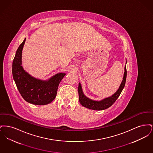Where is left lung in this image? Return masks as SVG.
I'll return each instance as SVG.
<instances>
[{
	"label": "left lung",
	"instance_id": "1",
	"mask_svg": "<svg viewBox=\"0 0 153 153\" xmlns=\"http://www.w3.org/2000/svg\"><path fill=\"white\" fill-rule=\"evenodd\" d=\"M126 77H127V70H126V66H125L123 81L119 89H117V91L111 97L105 98L100 102L94 101L87 97L85 95H84L81 84L79 83L78 91H79V101H80V104L86 108H88L89 109H93V110L100 111V110H103V109H105L109 108V107H111L117 100V99L120 95L122 90L123 89L125 84H126Z\"/></svg>",
	"mask_w": 153,
	"mask_h": 153
}]
</instances>
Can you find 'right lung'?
<instances>
[{"instance_id":"1","label":"right lung","mask_w":153,"mask_h":153,"mask_svg":"<svg viewBox=\"0 0 153 153\" xmlns=\"http://www.w3.org/2000/svg\"><path fill=\"white\" fill-rule=\"evenodd\" d=\"M25 41L26 38L16 51L12 68L13 79L19 93L26 102L36 105L49 104L55 99L59 84L65 73H58L48 81L31 77L22 66V51Z\"/></svg>"}]
</instances>
